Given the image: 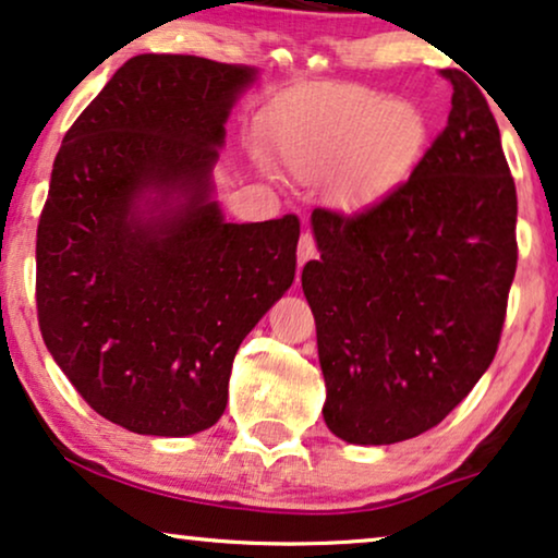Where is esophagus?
<instances>
[{
	"label": "esophagus",
	"mask_w": 558,
	"mask_h": 558,
	"mask_svg": "<svg viewBox=\"0 0 558 558\" xmlns=\"http://www.w3.org/2000/svg\"><path fill=\"white\" fill-rule=\"evenodd\" d=\"M317 256V243H315V235L312 233H302L300 235V246H296V262L300 266H304L310 262V258Z\"/></svg>",
	"instance_id": "34e87169"
}]
</instances>
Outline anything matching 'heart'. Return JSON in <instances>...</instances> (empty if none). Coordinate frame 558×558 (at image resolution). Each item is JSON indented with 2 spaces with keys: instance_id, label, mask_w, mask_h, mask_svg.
Wrapping results in <instances>:
<instances>
[{
  "instance_id": "b5f03b06",
  "label": "heart",
  "mask_w": 558,
  "mask_h": 558,
  "mask_svg": "<svg viewBox=\"0 0 558 558\" xmlns=\"http://www.w3.org/2000/svg\"><path fill=\"white\" fill-rule=\"evenodd\" d=\"M281 151L300 178H342V201L363 208L403 185L429 147L424 111L393 96L342 88L319 106L289 113Z\"/></svg>"
}]
</instances>
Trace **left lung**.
Instances as JSON below:
<instances>
[{
	"label": "left lung",
	"instance_id": "left-lung-1",
	"mask_svg": "<svg viewBox=\"0 0 558 558\" xmlns=\"http://www.w3.org/2000/svg\"><path fill=\"white\" fill-rule=\"evenodd\" d=\"M414 174L361 213L315 208L302 289L317 325L325 424L350 445L437 426L493 363L515 277V182L483 90L460 71Z\"/></svg>",
	"mask_w": 558,
	"mask_h": 558
}]
</instances>
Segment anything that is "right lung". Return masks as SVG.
Returning <instances> with one entry per match:
<instances>
[{
  "label": "right lung",
  "mask_w": 558,
  "mask_h": 558,
  "mask_svg": "<svg viewBox=\"0 0 558 558\" xmlns=\"http://www.w3.org/2000/svg\"><path fill=\"white\" fill-rule=\"evenodd\" d=\"M254 68L136 56L68 129L37 223V323L96 414L187 437L226 411L243 338L292 287L296 216L226 223L210 172Z\"/></svg>",
  "instance_id": "obj_1"
}]
</instances>
